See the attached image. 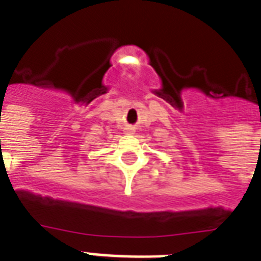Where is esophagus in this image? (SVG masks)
I'll return each instance as SVG.
<instances>
[{
  "mask_svg": "<svg viewBox=\"0 0 261 261\" xmlns=\"http://www.w3.org/2000/svg\"><path fill=\"white\" fill-rule=\"evenodd\" d=\"M128 133H130V131H128Z\"/></svg>",
  "mask_w": 261,
  "mask_h": 261,
  "instance_id": "obj_1",
  "label": "esophagus"
}]
</instances>
